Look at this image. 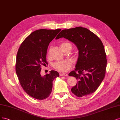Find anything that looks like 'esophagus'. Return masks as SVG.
<instances>
[{"label":"esophagus","instance_id":"34e87169","mask_svg":"<svg viewBox=\"0 0 120 120\" xmlns=\"http://www.w3.org/2000/svg\"><path fill=\"white\" fill-rule=\"evenodd\" d=\"M60 76H67V74H66V73H60Z\"/></svg>","mask_w":120,"mask_h":120}]
</instances>
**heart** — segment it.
<instances>
[{"label":"heart","instance_id":"1","mask_svg":"<svg viewBox=\"0 0 120 120\" xmlns=\"http://www.w3.org/2000/svg\"><path fill=\"white\" fill-rule=\"evenodd\" d=\"M71 44L68 42H63L61 44V48L63 49L65 47ZM72 62L70 60H63L58 61L53 64V66L57 70L60 72H66L71 67Z\"/></svg>","mask_w":120,"mask_h":120}]
</instances>
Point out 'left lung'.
I'll return each instance as SVG.
<instances>
[{
  "mask_svg": "<svg viewBox=\"0 0 120 120\" xmlns=\"http://www.w3.org/2000/svg\"><path fill=\"white\" fill-rule=\"evenodd\" d=\"M62 37L74 43L79 50L76 68L69 74L78 80L72 92L78 97L93 93L106 73V54L102 42L96 34L82 27L62 30L56 39Z\"/></svg>",
  "mask_w": 120,
  "mask_h": 120,
  "instance_id": "obj_1",
  "label": "left lung"
}]
</instances>
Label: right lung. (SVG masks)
Listing matches in <instances>:
<instances>
[{
	"label": "right lung",
	"mask_w": 120,
	"mask_h": 120,
	"mask_svg": "<svg viewBox=\"0 0 120 120\" xmlns=\"http://www.w3.org/2000/svg\"><path fill=\"white\" fill-rule=\"evenodd\" d=\"M39 29L27 37L19 48L15 69L23 89L31 97L38 100L48 98L51 94L53 81L59 76L58 72L52 70L42 76V65L47 64L46 54L49 43L60 31Z\"/></svg>",
	"instance_id": "obj_1"
}]
</instances>
